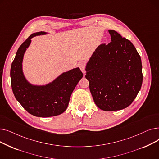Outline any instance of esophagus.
Instances as JSON below:
<instances>
[{
  "mask_svg": "<svg viewBox=\"0 0 159 159\" xmlns=\"http://www.w3.org/2000/svg\"><path fill=\"white\" fill-rule=\"evenodd\" d=\"M80 67V69L82 71V72L84 73V75H85V68H86V65L84 62H81L79 65Z\"/></svg>",
  "mask_w": 159,
  "mask_h": 159,
  "instance_id": "obj_1",
  "label": "esophagus"
}]
</instances>
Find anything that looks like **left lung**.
<instances>
[{
	"instance_id": "1",
	"label": "left lung",
	"mask_w": 159,
	"mask_h": 159,
	"mask_svg": "<svg viewBox=\"0 0 159 159\" xmlns=\"http://www.w3.org/2000/svg\"><path fill=\"white\" fill-rule=\"evenodd\" d=\"M111 42L98 46L86 65L90 92L100 109L110 111L129 106L143 84L141 58L131 42L115 30Z\"/></svg>"
}]
</instances>
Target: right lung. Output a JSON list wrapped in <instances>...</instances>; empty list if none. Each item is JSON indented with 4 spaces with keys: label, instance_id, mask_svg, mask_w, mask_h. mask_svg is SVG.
I'll return each mask as SVG.
<instances>
[{
    "label": "right lung",
    "instance_id": "1",
    "mask_svg": "<svg viewBox=\"0 0 159 159\" xmlns=\"http://www.w3.org/2000/svg\"><path fill=\"white\" fill-rule=\"evenodd\" d=\"M47 34L48 33L44 31L33 33L24 42L16 52L10 70L11 88L16 99L29 113L39 117H49L64 113L73 91L83 77L78 67L63 72L46 84H33L27 80L22 69L25 52L33 37Z\"/></svg>",
    "mask_w": 159,
    "mask_h": 159
}]
</instances>
